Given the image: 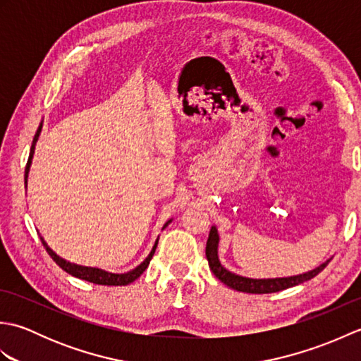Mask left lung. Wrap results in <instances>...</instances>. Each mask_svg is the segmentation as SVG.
<instances>
[{"label": "left lung", "mask_w": 361, "mask_h": 361, "mask_svg": "<svg viewBox=\"0 0 361 361\" xmlns=\"http://www.w3.org/2000/svg\"><path fill=\"white\" fill-rule=\"evenodd\" d=\"M217 248H219V234H217V228L212 226L209 231L208 242H206V257H208L209 268L211 271L216 274V278L220 279L225 286L231 287L237 291H245V293H274V291H281L290 287H295L298 283H302L305 281H309L312 278H315L318 273H321L326 268V265L331 262L321 264L318 268L312 271H307L304 274H298V276H290V278H276V279H250V278H243V276H239L235 273H231L229 270L220 264L219 255H217Z\"/></svg>", "instance_id": "1"}]
</instances>
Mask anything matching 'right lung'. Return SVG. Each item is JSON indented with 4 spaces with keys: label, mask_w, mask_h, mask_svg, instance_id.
<instances>
[{
    "label": "right lung",
    "mask_w": 361,
    "mask_h": 361,
    "mask_svg": "<svg viewBox=\"0 0 361 361\" xmlns=\"http://www.w3.org/2000/svg\"><path fill=\"white\" fill-rule=\"evenodd\" d=\"M42 127L43 124H40V127H38L37 133L34 136V141H32V145H30V153H29V159H27V164H26V172H25V178H27V172H29V167H30V163H32V157H34V150H35V144H37V140L38 136H40V132H42ZM172 220H169L167 224L163 226V229L171 224ZM42 239V243L43 247L46 248V251H48V255L54 259V262H56L62 270H65L66 273H70L71 276H74V278H79V279H83V281H88V282H93V283H97V286H128V283H132L133 281H136L140 276L145 271V268L149 267L150 260L153 257V255H155V250H157V245H158V239L155 242V245H153V248L150 251V255L145 257L144 262L141 265H137L135 270L132 271H127V273H122V274H116V273H109L105 270H101V268H93V267H82V265H75V264H71L68 262V260L62 259L60 256H57L56 252H54L49 247L48 243H46L43 240V237H40Z\"/></svg>",
    "instance_id": "add662e5"
}]
</instances>
